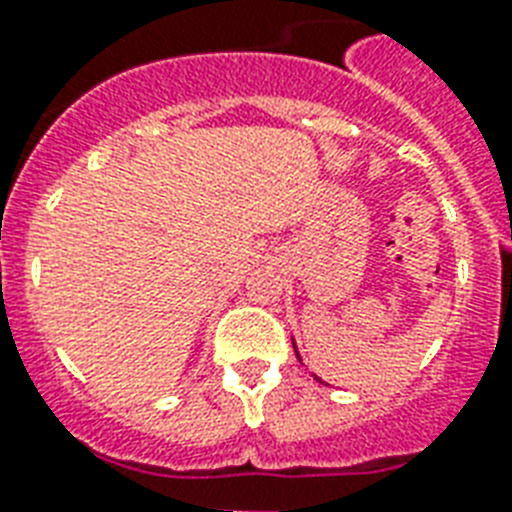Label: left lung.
Instances as JSON below:
<instances>
[{
  "mask_svg": "<svg viewBox=\"0 0 512 512\" xmlns=\"http://www.w3.org/2000/svg\"><path fill=\"white\" fill-rule=\"evenodd\" d=\"M292 348H295V356L300 358V353H297V345H295V342H292ZM316 380H319V377H316ZM319 382H321V380H319Z\"/></svg>",
  "mask_w": 512,
  "mask_h": 512,
  "instance_id": "left-lung-1",
  "label": "left lung"
}]
</instances>
